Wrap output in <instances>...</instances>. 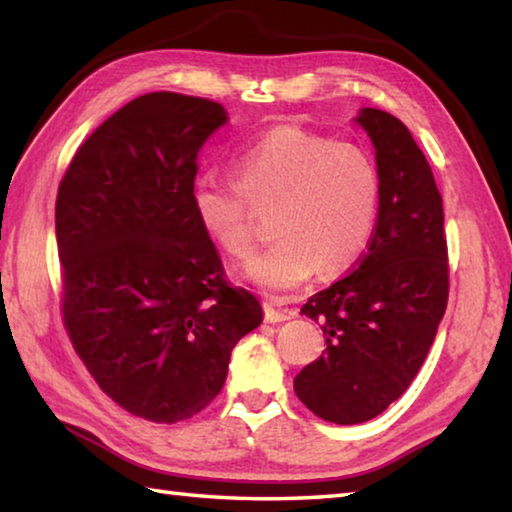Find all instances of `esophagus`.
Returning <instances> with one entry per match:
<instances>
[{"label":"esophagus","mask_w":512,"mask_h":512,"mask_svg":"<svg viewBox=\"0 0 512 512\" xmlns=\"http://www.w3.org/2000/svg\"><path fill=\"white\" fill-rule=\"evenodd\" d=\"M296 316L293 309H280L275 302H264V318L266 323H284V320H291Z\"/></svg>","instance_id":"34e87169"}]
</instances>
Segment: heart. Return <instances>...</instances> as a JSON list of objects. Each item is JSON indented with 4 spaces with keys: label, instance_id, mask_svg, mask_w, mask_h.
I'll list each match as a JSON object with an SVG mask.
<instances>
[{
    "label": "heart",
    "instance_id": "1",
    "mask_svg": "<svg viewBox=\"0 0 512 512\" xmlns=\"http://www.w3.org/2000/svg\"><path fill=\"white\" fill-rule=\"evenodd\" d=\"M232 167L235 180L216 173L194 180V214L216 246L244 259L257 244L253 207L273 205L277 239L246 264V277L259 287L291 291L318 268L336 275L370 244L381 176L366 146L275 126L241 149Z\"/></svg>",
    "mask_w": 512,
    "mask_h": 512
}]
</instances>
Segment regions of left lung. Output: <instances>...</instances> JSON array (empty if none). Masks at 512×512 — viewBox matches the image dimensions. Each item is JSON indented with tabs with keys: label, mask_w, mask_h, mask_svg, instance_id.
I'll use <instances>...</instances> for the list:
<instances>
[{
	"label": "left lung",
	"mask_w": 512,
	"mask_h": 512,
	"mask_svg": "<svg viewBox=\"0 0 512 512\" xmlns=\"http://www.w3.org/2000/svg\"><path fill=\"white\" fill-rule=\"evenodd\" d=\"M357 121L375 144L377 225L354 271L300 309L323 325L327 350L293 379L300 402L334 424L372 420L400 400L449 298L443 196L427 158L388 112L363 108Z\"/></svg>",
	"instance_id": "8db88e82"
}]
</instances>
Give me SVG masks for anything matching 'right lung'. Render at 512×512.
Masks as SVG:
<instances>
[{
    "label": "right lung",
    "mask_w": 512,
    "mask_h": 512,
    "mask_svg": "<svg viewBox=\"0 0 512 512\" xmlns=\"http://www.w3.org/2000/svg\"><path fill=\"white\" fill-rule=\"evenodd\" d=\"M228 112L151 92L85 140L58 185L60 311L101 391L137 418L176 424L221 393L232 348L262 323L198 223V153Z\"/></svg>",
    "instance_id": "obj_1"
}]
</instances>
